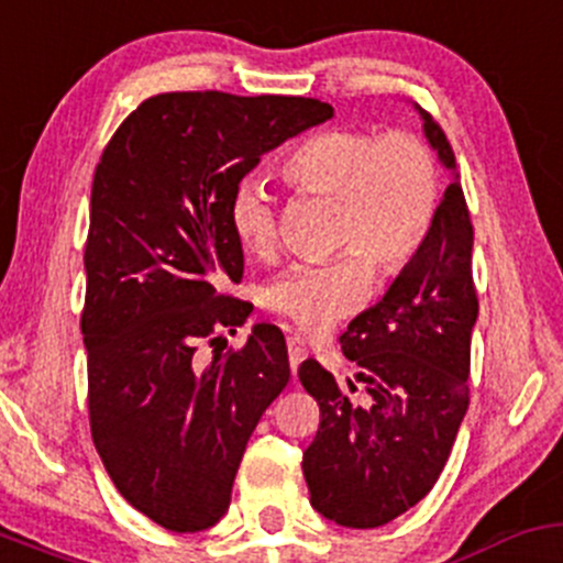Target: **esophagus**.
<instances>
[{"instance_id":"34e87169","label":"esophagus","mask_w":563,"mask_h":563,"mask_svg":"<svg viewBox=\"0 0 563 563\" xmlns=\"http://www.w3.org/2000/svg\"><path fill=\"white\" fill-rule=\"evenodd\" d=\"M287 354H289V367H292V373H295V376H298L300 362H303L306 354H308L303 338H300V335H289L287 338Z\"/></svg>"}]
</instances>
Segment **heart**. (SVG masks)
<instances>
[{
  "instance_id": "heart-1",
  "label": "heart",
  "mask_w": 563,
  "mask_h": 563,
  "mask_svg": "<svg viewBox=\"0 0 563 563\" xmlns=\"http://www.w3.org/2000/svg\"><path fill=\"white\" fill-rule=\"evenodd\" d=\"M292 190L335 201L332 250L324 263H295L265 287L271 311L303 332H324L354 313L373 287V268L397 276L419 255L440 201L432 147L416 134H384L332 125L300 139L279 161ZM228 222L244 252L268 257L279 235L274 196L257 179H241Z\"/></svg>"
}]
</instances>
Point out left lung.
<instances>
[{"instance_id":"obj_1","label":"left lung","mask_w":563,"mask_h":563,"mask_svg":"<svg viewBox=\"0 0 563 563\" xmlns=\"http://www.w3.org/2000/svg\"><path fill=\"white\" fill-rule=\"evenodd\" d=\"M419 112L438 158L456 172L445 131ZM475 319L473 222L453 177L419 255L341 335L346 360L360 365L362 395L352 380L349 391L338 386L317 360L298 371L322 416L303 475L324 518L376 529L432 492L470 405Z\"/></svg>"}]
</instances>
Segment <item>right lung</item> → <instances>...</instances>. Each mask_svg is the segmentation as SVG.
<instances>
[{
    "mask_svg": "<svg viewBox=\"0 0 563 563\" xmlns=\"http://www.w3.org/2000/svg\"><path fill=\"white\" fill-rule=\"evenodd\" d=\"M330 118V104L300 96L158 93L96 166L80 317L90 434L123 499L168 531L225 516L246 440L289 380L276 324L198 360L252 311L222 292L244 276L233 187L260 155Z\"/></svg>",
    "mask_w": 563,
    "mask_h": 563,
    "instance_id": "obj_1",
    "label": "right lung"
}]
</instances>
